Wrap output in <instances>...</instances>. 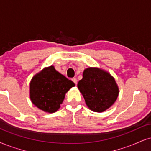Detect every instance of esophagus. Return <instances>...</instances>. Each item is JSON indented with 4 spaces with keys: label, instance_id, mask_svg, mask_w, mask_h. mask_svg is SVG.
Returning a JSON list of instances; mask_svg holds the SVG:
<instances>
[{
    "label": "esophagus",
    "instance_id": "obj_1",
    "mask_svg": "<svg viewBox=\"0 0 151 151\" xmlns=\"http://www.w3.org/2000/svg\"><path fill=\"white\" fill-rule=\"evenodd\" d=\"M72 81L74 83H75V84L76 85L77 84V79L76 78H72Z\"/></svg>",
    "mask_w": 151,
    "mask_h": 151
}]
</instances>
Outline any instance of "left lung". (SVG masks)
Wrapping results in <instances>:
<instances>
[{
	"mask_svg": "<svg viewBox=\"0 0 151 151\" xmlns=\"http://www.w3.org/2000/svg\"><path fill=\"white\" fill-rule=\"evenodd\" d=\"M87 107L94 112L101 113L117 100L119 88L114 78L108 71L97 67H89L83 73L78 83Z\"/></svg>",
	"mask_w": 151,
	"mask_h": 151,
	"instance_id": "left-lung-1",
	"label": "left lung"
}]
</instances>
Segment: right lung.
Masks as SVG:
<instances>
[{
	"label": "right lung",
	"mask_w": 151,
	"mask_h": 151,
	"mask_svg": "<svg viewBox=\"0 0 151 151\" xmlns=\"http://www.w3.org/2000/svg\"><path fill=\"white\" fill-rule=\"evenodd\" d=\"M74 86L73 82L56 70L54 66L45 67L31 79L30 99L44 112L55 113L60 108L66 93Z\"/></svg>",
	"instance_id": "add662e5"
}]
</instances>
